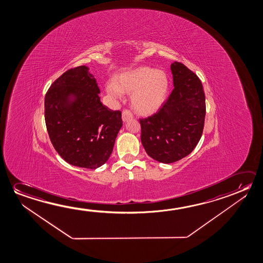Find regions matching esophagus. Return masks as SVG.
Segmentation results:
<instances>
[{
	"label": "esophagus",
	"instance_id": "34e87169",
	"mask_svg": "<svg viewBox=\"0 0 263 263\" xmlns=\"http://www.w3.org/2000/svg\"><path fill=\"white\" fill-rule=\"evenodd\" d=\"M133 117H134V116H133V113L130 112L129 109H124V110L122 111V121H124V122L132 120Z\"/></svg>",
	"mask_w": 263,
	"mask_h": 263
}]
</instances>
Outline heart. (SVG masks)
Segmentation results:
<instances>
[{"label": "heart", "mask_w": 263, "mask_h": 263, "mask_svg": "<svg viewBox=\"0 0 263 263\" xmlns=\"http://www.w3.org/2000/svg\"><path fill=\"white\" fill-rule=\"evenodd\" d=\"M170 86L166 72L142 67L116 76L113 82L107 85L106 90L115 98L132 94L130 103L134 110L141 115H151L165 103Z\"/></svg>", "instance_id": "heart-1"}]
</instances>
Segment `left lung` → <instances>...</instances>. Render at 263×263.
Wrapping results in <instances>:
<instances>
[{"label": "left lung", "mask_w": 263, "mask_h": 263, "mask_svg": "<svg viewBox=\"0 0 263 263\" xmlns=\"http://www.w3.org/2000/svg\"><path fill=\"white\" fill-rule=\"evenodd\" d=\"M175 88L157 113L140 119L141 141L147 155L171 163L187 156L199 142L205 117L200 80L180 62L171 65Z\"/></svg>", "instance_id": "left-lung-1"}]
</instances>
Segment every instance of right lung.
<instances>
[{
	"label": "right lung",
	"mask_w": 263,
	"mask_h": 263,
	"mask_svg": "<svg viewBox=\"0 0 263 263\" xmlns=\"http://www.w3.org/2000/svg\"><path fill=\"white\" fill-rule=\"evenodd\" d=\"M100 92L86 66L66 71L46 92L47 133L55 151L72 165L96 169L112 153L121 112L102 104Z\"/></svg>",
	"instance_id": "obj_1"
}]
</instances>
